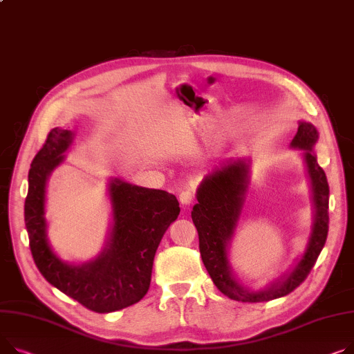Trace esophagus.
<instances>
[{
  "label": "esophagus",
  "mask_w": 354,
  "mask_h": 354,
  "mask_svg": "<svg viewBox=\"0 0 354 354\" xmlns=\"http://www.w3.org/2000/svg\"><path fill=\"white\" fill-rule=\"evenodd\" d=\"M194 199H195V196H194V194L191 191H182L179 194V201H180V203L183 206H189L194 202Z\"/></svg>",
  "instance_id": "obj_1"
}]
</instances>
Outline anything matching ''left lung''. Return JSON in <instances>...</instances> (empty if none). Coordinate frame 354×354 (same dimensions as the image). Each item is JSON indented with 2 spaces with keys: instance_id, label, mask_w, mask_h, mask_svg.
<instances>
[{
  "instance_id": "1",
  "label": "left lung",
  "mask_w": 354,
  "mask_h": 354,
  "mask_svg": "<svg viewBox=\"0 0 354 354\" xmlns=\"http://www.w3.org/2000/svg\"><path fill=\"white\" fill-rule=\"evenodd\" d=\"M317 139V129L312 124L301 121L290 144L292 148L304 151L303 156L312 183L315 222L308 248L292 272L265 290L250 292L239 285L227 261V246L238 225L248 191L249 163L242 159L229 162L206 175L199 185L192 221L199 234L202 262L215 286L225 296L249 303L283 297L300 286L315 266L328 232V183L313 152Z\"/></svg>"
}]
</instances>
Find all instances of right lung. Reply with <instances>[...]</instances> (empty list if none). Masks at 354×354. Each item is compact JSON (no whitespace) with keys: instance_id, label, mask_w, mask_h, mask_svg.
I'll use <instances>...</instances> for the list:
<instances>
[{"instance_id":"1","label":"right lung","mask_w":354,"mask_h":354,"mask_svg":"<svg viewBox=\"0 0 354 354\" xmlns=\"http://www.w3.org/2000/svg\"><path fill=\"white\" fill-rule=\"evenodd\" d=\"M74 133L54 128L32 159L24 218L30 249L41 274L86 309L111 313L142 299L151 285L153 257L163 233L179 215L175 195L112 179L109 196L113 225L106 248L91 262L68 265L46 239L45 185L64 162Z\"/></svg>"}]
</instances>
